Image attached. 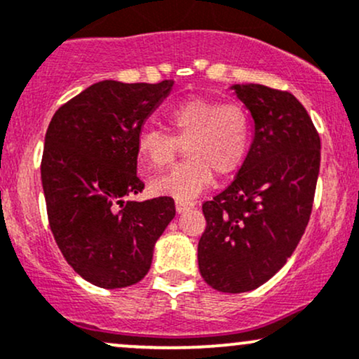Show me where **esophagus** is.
I'll use <instances>...</instances> for the list:
<instances>
[{"mask_svg": "<svg viewBox=\"0 0 359 359\" xmlns=\"http://www.w3.org/2000/svg\"><path fill=\"white\" fill-rule=\"evenodd\" d=\"M191 209H194V204H191V203H175L177 214H184V212L191 211Z\"/></svg>", "mask_w": 359, "mask_h": 359, "instance_id": "34e87169", "label": "esophagus"}]
</instances>
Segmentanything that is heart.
Here are the masks:
<instances>
[{"label": "heart", "instance_id": "1", "mask_svg": "<svg viewBox=\"0 0 359 359\" xmlns=\"http://www.w3.org/2000/svg\"><path fill=\"white\" fill-rule=\"evenodd\" d=\"M168 123L174 135L147 128L137 142L143 172L170 165L182 147L187 148V162L150 180V191L156 196L192 203L212 184L214 174H236L248 155L251 123L240 104L192 97L170 111Z\"/></svg>", "mask_w": 359, "mask_h": 359}]
</instances>
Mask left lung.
<instances>
[{
  "label": "left lung",
  "instance_id": "1",
  "mask_svg": "<svg viewBox=\"0 0 359 359\" xmlns=\"http://www.w3.org/2000/svg\"><path fill=\"white\" fill-rule=\"evenodd\" d=\"M250 111L253 140L236 179L203 204L208 226L197 246L208 285L226 294L253 290L292 257L311 217L320 140L294 94L233 84Z\"/></svg>",
  "mask_w": 359,
  "mask_h": 359
}]
</instances>
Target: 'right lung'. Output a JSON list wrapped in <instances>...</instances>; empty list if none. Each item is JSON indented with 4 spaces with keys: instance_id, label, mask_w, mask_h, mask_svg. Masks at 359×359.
Returning <instances> with one entry per match:
<instances>
[{
    "instance_id": "right-lung-1",
    "label": "right lung",
    "mask_w": 359,
    "mask_h": 359,
    "mask_svg": "<svg viewBox=\"0 0 359 359\" xmlns=\"http://www.w3.org/2000/svg\"><path fill=\"white\" fill-rule=\"evenodd\" d=\"M174 81H100L53 114L42 156L50 229L76 273L102 288L137 283L155 243L174 219L170 197L131 201L143 191L137 142Z\"/></svg>"
}]
</instances>
